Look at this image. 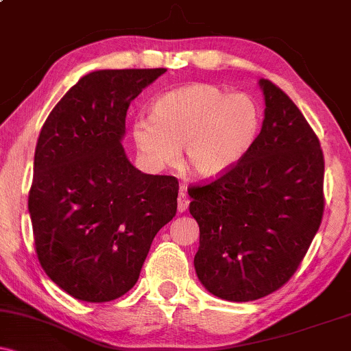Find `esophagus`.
Wrapping results in <instances>:
<instances>
[{
    "instance_id": "esophagus-1",
    "label": "esophagus",
    "mask_w": 351,
    "mask_h": 351,
    "mask_svg": "<svg viewBox=\"0 0 351 351\" xmlns=\"http://www.w3.org/2000/svg\"><path fill=\"white\" fill-rule=\"evenodd\" d=\"M189 206V198H188V193L186 189L181 188L180 189V195H178V213H184Z\"/></svg>"
}]
</instances>
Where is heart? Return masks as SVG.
<instances>
[{
	"mask_svg": "<svg viewBox=\"0 0 351 351\" xmlns=\"http://www.w3.org/2000/svg\"><path fill=\"white\" fill-rule=\"evenodd\" d=\"M261 114L243 94L195 82L158 95L150 119H136L130 136L140 160L152 170L173 167L183 148V165L198 178H219L251 150Z\"/></svg>",
	"mask_w": 351,
	"mask_h": 351,
	"instance_id": "b5f03b06",
	"label": "heart"
}]
</instances>
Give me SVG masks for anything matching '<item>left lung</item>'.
Returning <instances> with one entry per match:
<instances>
[{
  "label": "left lung",
  "instance_id": "obj_1",
  "mask_svg": "<svg viewBox=\"0 0 351 351\" xmlns=\"http://www.w3.org/2000/svg\"><path fill=\"white\" fill-rule=\"evenodd\" d=\"M261 87L265 117L247 155L219 178L188 188L199 224L196 274L231 302L263 299L287 284L325 208L320 140L280 87L267 79Z\"/></svg>",
  "mask_w": 351,
  "mask_h": 351
}]
</instances>
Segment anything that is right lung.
Listing matches in <instances>:
<instances>
[{
    "label": "right lung",
    "mask_w": 351,
    "mask_h": 351,
    "mask_svg": "<svg viewBox=\"0 0 351 351\" xmlns=\"http://www.w3.org/2000/svg\"><path fill=\"white\" fill-rule=\"evenodd\" d=\"M165 72H90L41 128L27 196L34 247L47 277L79 300L130 291L153 237L176 215L178 180L138 171L120 143L130 102Z\"/></svg>",
    "instance_id": "obj_1"
}]
</instances>
